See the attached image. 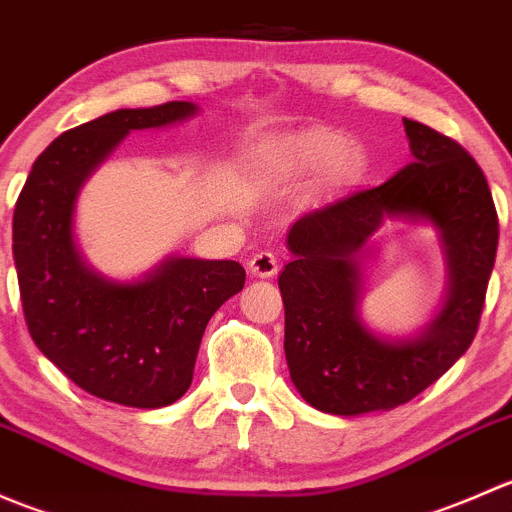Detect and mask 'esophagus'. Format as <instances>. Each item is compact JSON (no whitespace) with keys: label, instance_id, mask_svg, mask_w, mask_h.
<instances>
[{"label":"esophagus","instance_id":"1","mask_svg":"<svg viewBox=\"0 0 512 512\" xmlns=\"http://www.w3.org/2000/svg\"><path fill=\"white\" fill-rule=\"evenodd\" d=\"M247 270H250V275L267 280V277L277 275V270H280V260H277L275 252L270 250L255 252V255L250 257V262H247Z\"/></svg>","mask_w":512,"mask_h":512}]
</instances>
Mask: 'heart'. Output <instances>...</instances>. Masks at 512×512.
I'll return each mask as SVG.
<instances>
[{
    "label": "heart",
    "mask_w": 512,
    "mask_h": 512,
    "mask_svg": "<svg viewBox=\"0 0 512 512\" xmlns=\"http://www.w3.org/2000/svg\"><path fill=\"white\" fill-rule=\"evenodd\" d=\"M359 151L337 131L294 133L272 141L255 156V173L267 183H285L327 165L329 183H342L359 165Z\"/></svg>",
    "instance_id": "b5f03b06"
}]
</instances>
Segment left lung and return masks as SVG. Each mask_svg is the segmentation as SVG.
Returning a JSON list of instances; mask_svg holds the SVG:
<instances>
[{
    "label": "left lung",
    "instance_id": "obj_1",
    "mask_svg": "<svg viewBox=\"0 0 512 512\" xmlns=\"http://www.w3.org/2000/svg\"><path fill=\"white\" fill-rule=\"evenodd\" d=\"M409 165L384 185L302 215L287 232L280 275L285 356L302 399L359 416L406 404L471 347L498 250V215L478 163L423 123L404 118ZM386 219L437 230L449 287L442 309L411 338L374 333L360 319V260Z\"/></svg>",
    "mask_w": 512,
    "mask_h": 512
}]
</instances>
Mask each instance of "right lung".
<instances>
[{
  "mask_svg": "<svg viewBox=\"0 0 512 512\" xmlns=\"http://www.w3.org/2000/svg\"><path fill=\"white\" fill-rule=\"evenodd\" d=\"M195 113L190 101L118 108L61 133L34 160L14 208V265L34 344L91 396L133 409H160L188 391L205 327L245 285V270L170 255L138 280H113L76 245V200L128 133Z\"/></svg>",
  "mask_w": 512,
  "mask_h": 512,
  "instance_id": "obj_1",
  "label": "right lung"
}]
</instances>
